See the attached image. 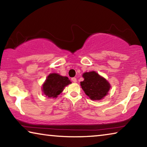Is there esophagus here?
<instances>
[{
	"instance_id": "34e87169",
	"label": "esophagus",
	"mask_w": 147,
	"mask_h": 147,
	"mask_svg": "<svg viewBox=\"0 0 147 147\" xmlns=\"http://www.w3.org/2000/svg\"><path fill=\"white\" fill-rule=\"evenodd\" d=\"M71 80H72V81L73 82H77V80H76V78H72Z\"/></svg>"
}]
</instances>
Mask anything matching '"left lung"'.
Listing matches in <instances>:
<instances>
[{"mask_svg": "<svg viewBox=\"0 0 147 147\" xmlns=\"http://www.w3.org/2000/svg\"><path fill=\"white\" fill-rule=\"evenodd\" d=\"M82 77L84 80L80 82V86L91 100H100L108 94L111 88L110 84L96 72H86Z\"/></svg>", "mask_w": 147, "mask_h": 147, "instance_id": "1", "label": "left lung"}]
</instances>
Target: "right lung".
<instances>
[{
  "instance_id": "1",
  "label": "right lung",
  "mask_w": 147,
  "mask_h": 147,
  "mask_svg": "<svg viewBox=\"0 0 147 147\" xmlns=\"http://www.w3.org/2000/svg\"><path fill=\"white\" fill-rule=\"evenodd\" d=\"M71 84L68 77L61 76L58 73L49 74L42 86V92L49 98L58 97L67 86Z\"/></svg>"
}]
</instances>
